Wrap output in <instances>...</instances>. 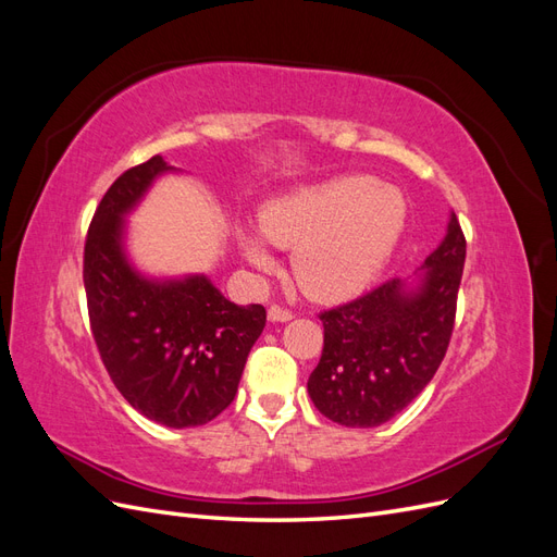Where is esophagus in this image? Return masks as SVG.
<instances>
[{
	"label": "esophagus",
	"mask_w": 557,
	"mask_h": 557,
	"mask_svg": "<svg viewBox=\"0 0 557 557\" xmlns=\"http://www.w3.org/2000/svg\"><path fill=\"white\" fill-rule=\"evenodd\" d=\"M267 315H269V320H272V323H288V320H293V311L283 309V307H278V305L269 307V309H267Z\"/></svg>",
	"instance_id": "1"
}]
</instances>
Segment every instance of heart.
<instances>
[{
  "label": "heart",
  "instance_id": "b5f03b06",
  "mask_svg": "<svg viewBox=\"0 0 557 557\" xmlns=\"http://www.w3.org/2000/svg\"><path fill=\"white\" fill-rule=\"evenodd\" d=\"M407 223V195L369 174L301 185L267 201L260 211L264 239L295 250V281L318 301L362 293L393 258ZM239 246L252 267L272 272L276 262L260 234L242 230Z\"/></svg>",
  "mask_w": 557,
  "mask_h": 557
}]
</instances>
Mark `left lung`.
I'll return each mask as SVG.
<instances>
[{"label":"left lung","mask_w":557,"mask_h":557,"mask_svg":"<svg viewBox=\"0 0 557 557\" xmlns=\"http://www.w3.org/2000/svg\"><path fill=\"white\" fill-rule=\"evenodd\" d=\"M465 252L462 227L450 213L418 283L385 281L320 313L323 356L307 383L320 413L346 428H379L423 393L450 342Z\"/></svg>","instance_id":"left-lung-1"}]
</instances>
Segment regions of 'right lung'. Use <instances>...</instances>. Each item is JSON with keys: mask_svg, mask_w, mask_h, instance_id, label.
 Here are the masks:
<instances>
[{"mask_svg": "<svg viewBox=\"0 0 557 557\" xmlns=\"http://www.w3.org/2000/svg\"><path fill=\"white\" fill-rule=\"evenodd\" d=\"M164 172L174 166L153 156L113 181L88 230L83 283L113 385L146 418L181 430L205 425L230 407L267 311L234 305L205 274L148 278L132 267L125 215Z\"/></svg>", "mask_w": 557, "mask_h": 557, "instance_id": "add662e5", "label": "right lung"}]
</instances>
